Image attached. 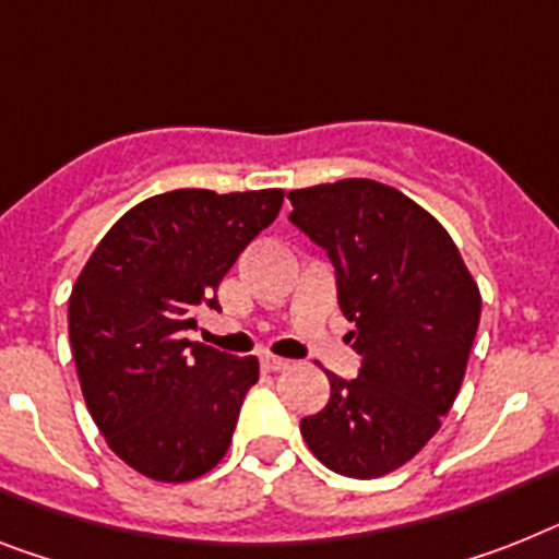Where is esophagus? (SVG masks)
Masks as SVG:
<instances>
[{
    "instance_id": "obj_1",
    "label": "esophagus",
    "mask_w": 559,
    "mask_h": 559,
    "mask_svg": "<svg viewBox=\"0 0 559 559\" xmlns=\"http://www.w3.org/2000/svg\"><path fill=\"white\" fill-rule=\"evenodd\" d=\"M288 366L290 359L285 357H274V354H265V357H262V368H265V371H285Z\"/></svg>"
}]
</instances>
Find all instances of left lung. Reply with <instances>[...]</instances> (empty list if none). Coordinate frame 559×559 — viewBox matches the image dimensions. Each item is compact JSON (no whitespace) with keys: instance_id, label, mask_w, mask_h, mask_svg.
Returning <instances> with one entry per match:
<instances>
[{"instance_id":"left-lung-1","label":"left lung","mask_w":559,"mask_h":559,"mask_svg":"<svg viewBox=\"0 0 559 559\" xmlns=\"http://www.w3.org/2000/svg\"><path fill=\"white\" fill-rule=\"evenodd\" d=\"M290 223L329 251L359 377L329 373V405L299 423L343 477L396 472L440 431L463 385L479 288L449 230L396 188L340 179L288 193Z\"/></svg>"}]
</instances>
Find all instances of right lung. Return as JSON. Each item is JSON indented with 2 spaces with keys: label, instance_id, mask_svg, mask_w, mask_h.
<instances>
[{
  "label": "right lung",
  "instance_id": "1",
  "mask_svg": "<svg viewBox=\"0 0 559 559\" xmlns=\"http://www.w3.org/2000/svg\"><path fill=\"white\" fill-rule=\"evenodd\" d=\"M283 188H179L133 205L99 239L68 299L82 396L110 451L142 477L188 483L225 456L257 357L186 340L193 313L283 207Z\"/></svg>",
  "mask_w": 559,
  "mask_h": 559
}]
</instances>
